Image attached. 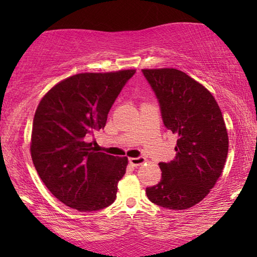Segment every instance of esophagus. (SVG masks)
Returning a JSON list of instances; mask_svg holds the SVG:
<instances>
[{
	"instance_id": "esophagus-1",
	"label": "esophagus",
	"mask_w": 257,
	"mask_h": 257,
	"mask_svg": "<svg viewBox=\"0 0 257 257\" xmlns=\"http://www.w3.org/2000/svg\"><path fill=\"white\" fill-rule=\"evenodd\" d=\"M128 161L133 165V166H140V165H143L144 163H145V158H144V157L130 158Z\"/></svg>"
}]
</instances>
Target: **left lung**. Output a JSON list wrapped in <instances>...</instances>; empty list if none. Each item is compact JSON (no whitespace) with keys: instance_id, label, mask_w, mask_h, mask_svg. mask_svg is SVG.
I'll use <instances>...</instances> for the list:
<instances>
[{"instance_id":"obj_1","label":"left lung","mask_w":257,"mask_h":257,"mask_svg":"<svg viewBox=\"0 0 257 257\" xmlns=\"http://www.w3.org/2000/svg\"><path fill=\"white\" fill-rule=\"evenodd\" d=\"M167 130L178 136L175 158L159 163L161 180L146 188L147 198L167 209L199 203L222 173L228 135L212 93L177 69H144Z\"/></svg>"}]
</instances>
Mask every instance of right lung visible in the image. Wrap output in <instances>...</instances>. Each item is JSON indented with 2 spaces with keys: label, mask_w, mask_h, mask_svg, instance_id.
<instances>
[{
  "label": "right lung",
  "mask_w": 257,
  "mask_h": 257,
  "mask_svg": "<svg viewBox=\"0 0 257 257\" xmlns=\"http://www.w3.org/2000/svg\"><path fill=\"white\" fill-rule=\"evenodd\" d=\"M136 73H78L55 85L38 104L31 133V158L47 188L79 212L108 207L117 196L127 158L97 152L87 143L104 128L122 87Z\"/></svg>",
  "instance_id": "right-lung-1"
}]
</instances>
